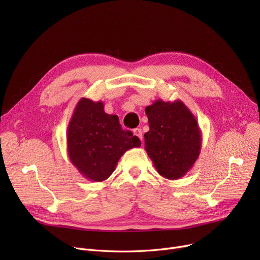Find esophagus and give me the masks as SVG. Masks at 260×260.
<instances>
[{
	"instance_id": "1",
	"label": "esophagus",
	"mask_w": 260,
	"mask_h": 260,
	"mask_svg": "<svg viewBox=\"0 0 260 260\" xmlns=\"http://www.w3.org/2000/svg\"><path fill=\"white\" fill-rule=\"evenodd\" d=\"M133 133H134V135H135V136H137V137L142 141L143 136H142V131H141L140 128H135V129L133 131Z\"/></svg>"
}]
</instances>
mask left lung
I'll list each match as a JSON object with an SVG mask.
<instances>
[{
  "mask_svg": "<svg viewBox=\"0 0 260 260\" xmlns=\"http://www.w3.org/2000/svg\"><path fill=\"white\" fill-rule=\"evenodd\" d=\"M149 131L144 134L145 151L156 171L170 180L183 177L195 165L201 151L198 122L181 101L160 99L145 108Z\"/></svg>",
  "mask_w": 260,
  "mask_h": 260,
  "instance_id": "8db88e82",
  "label": "left lung"
}]
</instances>
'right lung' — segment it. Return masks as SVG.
I'll return each instance as SVG.
<instances>
[{
	"mask_svg": "<svg viewBox=\"0 0 260 260\" xmlns=\"http://www.w3.org/2000/svg\"><path fill=\"white\" fill-rule=\"evenodd\" d=\"M71 162L84 178L101 182L115 171L126 151L140 147L141 141L124 131L117 115L104 112L102 101L82 98L77 103L66 133Z\"/></svg>",
	"mask_w": 260,
	"mask_h": 260,
	"instance_id": "1",
	"label": "right lung"
}]
</instances>
